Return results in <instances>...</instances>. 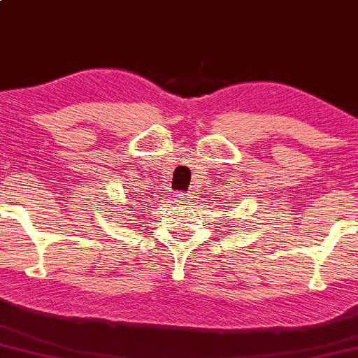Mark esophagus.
<instances>
[{
    "label": "esophagus",
    "mask_w": 358,
    "mask_h": 358,
    "mask_svg": "<svg viewBox=\"0 0 358 358\" xmlns=\"http://www.w3.org/2000/svg\"><path fill=\"white\" fill-rule=\"evenodd\" d=\"M191 197H193V194H191L189 191H181V193L177 194V202H181V204H188V202L191 201Z\"/></svg>",
    "instance_id": "1"
}]
</instances>
